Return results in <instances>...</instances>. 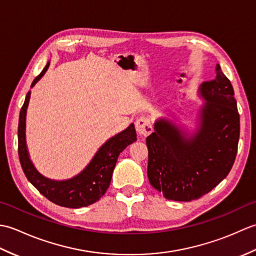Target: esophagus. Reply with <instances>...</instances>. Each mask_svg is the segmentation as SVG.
I'll list each match as a JSON object with an SVG mask.
<instances>
[{"label": "esophagus", "instance_id": "obj_1", "mask_svg": "<svg viewBox=\"0 0 256 256\" xmlns=\"http://www.w3.org/2000/svg\"><path fill=\"white\" fill-rule=\"evenodd\" d=\"M135 128H136V131L140 135H143V136H148L152 132H153V126H152V122L150 118L148 116H142L136 120L135 122Z\"/></svg>", "mask_w": 256, "mask_h": 256}]
</instances>
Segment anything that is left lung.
I'll return each mask as SVG.
<instances>
[{
    "label": "left lung",
    "instance_id": "1",
    "mask_svg": "<svg viewBox=\"0 0 256 256\" xmlns=\"http://www.w3.org/2000/svg\"><path fill=\"white\" fill-rule=\"evenodd\" d=\"M206 99L200 128L186 138L167 120L155 123L146 138L148 176L168 200L192 201L211 192L234 164L240 138V114L230 80L219 64L216 77L200 86Z\"/></svg>",
    "mask_w": 256,
    "mask_h": 256
}]
</instances>
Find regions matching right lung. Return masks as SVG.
Returning <instances> with one entry per match:
<instances>
[{"mask_svg": "<svg viewBox=\"0 0 256 256\" xmlns=\"http://www.w3.org/2000/svg\"><path fill=\"white\" fill-rule=\"evenodd\" d=\"M50 62L32 84L34 86L46 72ZM30 92L26 94L25 102L20 112L18 120V157L26 178L44 197L52 202L66 208H81L96 202L110 186L112 172L118 157L123 150L136 140V131L132 123L123 132L111 138L96 152L90 164L79 175L64 182H56L42 176L36 170L28 157L25 142V118Z\"/></svg>", "mask_w": 256, "mask_h": 256, "instance_id": "add662e5", "label": "right lung"}]
</instances>
